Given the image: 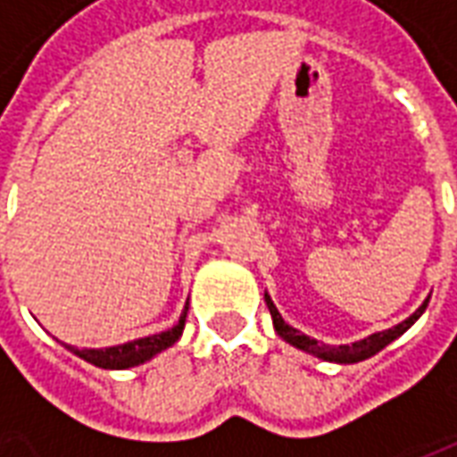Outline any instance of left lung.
Wrapping results in <instances>:
<instances>
[{"mask_svg": "<svg viewBox=\"0 0 457 457\" xmlns=\"http://www.w3.org/2000/svg\"><path fill=\"white\" fill-rule=\"evenodd\" d=\"M428 298H426L421 306L416 308L406 320H402L399 326L389 328V330L372 333V336L362 337V340H357V343L353 345H326V343H318L316 337L303 336V333L296 330L294 326H288L287 320L281 318V313H278V308L274 306L271 296L264 294V301H267V308H269V313H271L274 330H277L278 337H284L288 345H294V347H298V350L313 354V357H318V360H326V362H337V364L362 362V360H367V357H372V354H377L379 350H384L386 345L394 343L399 336H403V333H406V330H409V328H411L413 323L423 316V311H426V306H428Z\"/></svg>", "mask_w": 457, "mask_h": 457, "instance_id": "1", "label": "left lung"}]
</instances>
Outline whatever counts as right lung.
Instances as JSON below:
<instances>
[{"label":"right lung","mask_w":457,"mask_h":457,"mask_svg":"<svg viewBox=\"0 0 457 457\" xmlns=\"http://www.w3.org/2000/svg\"><path fill=\"white\" fill-rule=\"evenodd\" d=\"M186 316H188V306L183 308L179 323L173 328L163 330V333H156V336L131 340V343L97 347V350L95 347H75V345L68 343H63V347L78 354L85 362L95 364V367H103V370H129V367H139V364L149 362L151 357H156L166 347L179 343V337L183 336V328H186Z\"/></svg>","instance_id":"add662e5"}]
</instances>
